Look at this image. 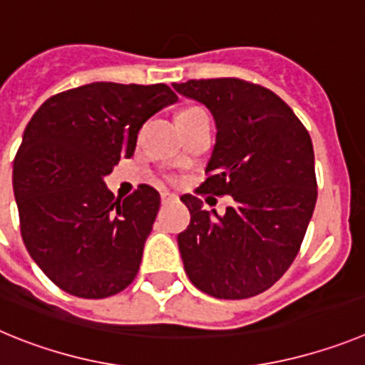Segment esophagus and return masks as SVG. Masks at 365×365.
<instances>
[{
  "mask_svg": "<svg viewBox=\"0 0 365 365\" xmlns=\"http://www.w3.org/2000/svg\"><path fill=\"white\" fill-rule=\"evenodd\" d=\"M173 199H175V195L170 192H163L160 193V201H163V205H168V202H172Z\"/></svg>",
  "mask_w": 365,
  "mask_h": 365,
  "instance_id": "esophagus-1",
  "label": "esophagus"
}]
</instances>
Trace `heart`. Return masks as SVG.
<instances>
[{
	"instance_id": "1",
	"label": "heart",
	"mask_w": 365,
	"mask_h": 365,
	"mask_svg": "<svg viewBox=\"0 0 365 365\" xmlns=\"http://www.w3.org/2000/svg\"><path fill=\"white\" fill-rule=\"evenodd\" d=\"M190 109H193V108H190ZM185 111H188V109H185Z\"/></svg>"
}]
</instances>
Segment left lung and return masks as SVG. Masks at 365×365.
I'll list each match as a JSON object with an SVG mask.
<instances>
[{"instance_id": "obj_1", "label": "left lung", "mask_w": 365, "mask_h": 365, "mask_svg": "<svg viewBox=\"0 0 365 365\" xmlns=\"http://www.w3.org/2000/svg\"><path fill=\"white\" fill-rule=\"evenodd\" d=\"M214 115L215 144L197 193L232 195L219 215L182 195L190 225L177 235L190 282L214 298L267 291L291 267L316 205L311 137L289 106L240 78L173 83Z\"/></svg>"}]
</instances>
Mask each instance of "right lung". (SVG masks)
Listing matches in <instances>:
<instances>
[{
    "label": "right lung",
    "mask_w": 365,
    "mask_h": 365,
    "mask_svg": "<svg viewBox=\"0 0 365 365\" xmlns=\"http://www.w3.org/2000/svg\"><path fill=\"white\" fill-rule=\"evenodd\" d=\"M177 95L164 83L93 82L45 100L25 128L12 188L21 237L45 276L78 298H108L135 279L160 195L120 201L104 177L130 159L144 122Z\"/></svg>",
    "instance_id": "obj_1"
}]
</instances>
